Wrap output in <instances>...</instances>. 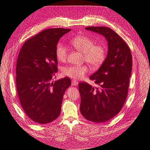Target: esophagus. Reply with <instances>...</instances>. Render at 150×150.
<instances>
[{
    "instance_id": "34e87169",
    "label": "esophagus",
    "mask_w": 150,
    "mask_h": 150,
    "mask_svg": "<svg viewBox=\"0 0 150 150\" xmlns=\"http://www.w3.org/2000/svg\"><path fill=\"white\" fill-rule=\"evenodd\" d=\"M77 84H78V83H77V82L75 81H72L71 82V85L73 86H77Z\"/></svg>"
}]
</instances>
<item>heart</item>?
Masks as SVG:
<instances>
[{
    "label": "heart",
    "mask_w": 150,
    "mask_h": 150,
    "mask_svg": "<svg viewBox=\"0 0 150 150\" xmlns=\"http://www.w3.org/2000/svg\"><path fill=\"white\" fill-rule=\"evenodd\" d=\"M75 49L83 53L86 61L92 67H99L105 61L106 52L104 46L94 45L95 42L85 35H78L71 40ZM68 55V48L63 43L58 42L56 47V56L59 62H64ZM88 69L85 65H71L63 69L64 75L75 80L82 79Z\"/></svg>",
    "instance_id": "obj_1"
}]
</instances>
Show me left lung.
<instances>
[{"instance_id":"8db88e82","label":"left lung","mask_w":150,"mask_h":150,"mask_svg":"<svg viewBox=\"0 0 150 150\" xmlns=\"http://www.w3.org/2000/svg\"><path fill=\"white\" fill-rule=\"evenodd\" d=\"M102 35L108 42V53L100 68L89 78L97 85L79 83L80 111L88 121L105 122L121 111L127 98L132 58L128 45L119 35L108 27L85 28Z\"/></svg>"}]
</instances>
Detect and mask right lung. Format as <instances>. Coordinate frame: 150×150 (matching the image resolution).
Returning <instances> with one entry per match:
<instances>
[{"label": "right lung", "mask_w": 150, "mask_h": 150, "mask_svg": "<svg viewBox=\"0 0 150 150\" xmlns=\"http://www.w3.org/2000/svg\"><path fill=\"white\" fill-rule=\"evenodd\" d=\"M70 29L44 30L27 40L18 57L16 84L21 106L35 122H52L61 112L64 92L71 85L69 77L52 81L57 72L56 47Z\"/></svg>", "instance_id": "right-lung-1"}]
</instances>
